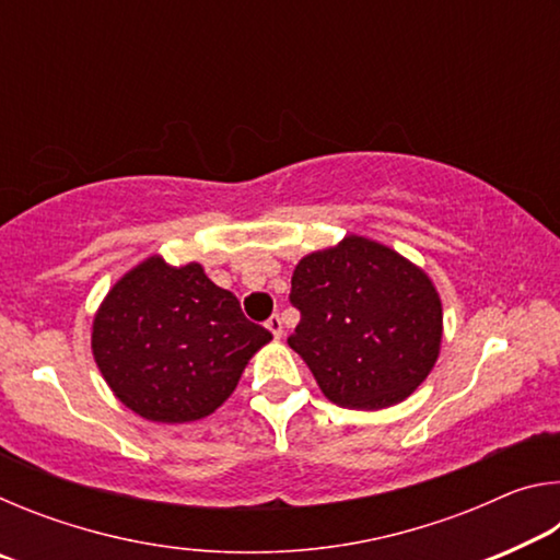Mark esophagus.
I'll return each mask as SVG.
<instances>
[{
	"mask_svg": "<svg viewBox=\"0 0 560 560\" xmlns=\"http://www.w3.org/2000/svg\"><path fill=\"white\" fill-rule=\"evenodd\" d=\"M267 328L271 330V336L273 338H281L283 336V326H281V318L277 316V314H273L269 320H267Z\"/></svg>",
	"mask_w": 560,
	"mask_h": 560,
	"instance_id": "obj_1",
	"label": "esophagus"
}]
</instances>
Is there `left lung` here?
I'll return each mask as SVG.
<instances>
[{"mask_svg":"<svg viewBox=\"0 0 560 560\" xmlns=\"http://www.w3.org/2000/svg\"><path fill=\"white\" fill-rule=\"evenodd\" d=\"M289 301L301 314L289 346L340 407L402 402L440 355L442 303L428 273L365 236L303 257Z\"/></svg>","mask_w":560,"mask_h":560,"instance_id":"obj_1","label":"left lung"}]
</instances>
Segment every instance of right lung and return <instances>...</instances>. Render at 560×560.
Masks as SVG:
<instances>
[{
  "instance_id": "right-lung-1",
  "label": "right lung",
  "mask_w": 560,
  "mask_h": 560,
  "mask_svg": "<svg viewBox=\"0 0 560 560\" xmlns=\"http://www.w3.org/2000/svg\"><path fill=\"white\" fill-rule=\"evenodd\" d=\"M271 334L242 314L200 264L150 257L108 291L91 348L118 400L153 422H192L234 393Z\"/></svg>"
}]
</instances>
